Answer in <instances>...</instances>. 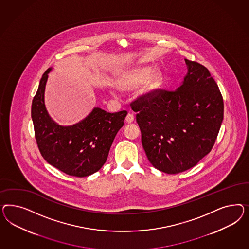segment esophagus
<instances>
[{
    "instance_id": "esophagus-1",
    "label": "esophagus",
    "mask_w": 249,
    "mask_h": 249,
    "mask_svg": "<svg viewBox=\"0 0 249 249\" xmlns=\"http://www.w3.org/2000/svg\"><path fill=\"white\" fill-rule=\"evenodd\" d=\"M134 121V115L131 113H128L127 116H126V121L128 122V123H131V122H133Z\"/></svg>"
}]
</instances>
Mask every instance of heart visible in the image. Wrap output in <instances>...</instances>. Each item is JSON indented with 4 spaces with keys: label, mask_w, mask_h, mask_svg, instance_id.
Segmentation results:
<instances>
[{
    "label": "heart",
    "mask_w": 249,
    "mask_h": 249,
    "mask_svg": "<svg viewBox=\"0 0 249 249\" xmlns=\"http://www.w3.org/2000/svg\"><path fill=\"white\" fill-rule=\"evenodd\" d=\"M163 83V75L160 71L155 70L151 67H140L128 70L123 73L117 79L116 86L122 90H134L141 85L142 93H152ZM115 95L114 92H111Z\"/></svg>",
    "instance_id": "b5f03b06"
}]
</instances>
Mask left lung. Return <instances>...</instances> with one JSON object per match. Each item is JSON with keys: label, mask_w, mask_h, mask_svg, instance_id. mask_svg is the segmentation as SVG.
I'll return each mask as SVG.
<instances>
[{"label": "left lung", "mask_w": 249, "mask_h": 249, "mask_svg": "<svg viewBox=\"0 0 249 249\" xmlns=\"http://www.w3.org/2000/svg\"><path fill=\"white\" fill-rule=\"evenodd\" d=\"M185 63L188 73L176 90L157 89L130 104L147 158L168 174L187 171L207 155L224 119L223 97L209 70Z\"/></svg>", "instance_id": "left-lung-1"}]
</instances>
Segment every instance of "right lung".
<instances>
[{"label": "right lung", "mask_w": 249, "mask_h": 249, "mask_svg": "<svg viewBox=\"0 0 249 249\" xmlns=\"http://www.w3.org/2000/svg\"><path fill=\"white\" fill-rule=\"evenodd\" d=\"M48 68L42 76L32 102V120L38 149L45 160L65 174L87 177L104 165L115 136L128 112L109 113L94 107L83 121L60 126L50 118L45 105Z\"/></svg>", "instance_id": "obj_1"}]
</instances>
